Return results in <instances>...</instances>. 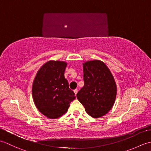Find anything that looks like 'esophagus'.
<instances>
[{
  "label": "esophagus",
  "mask_w": 151,
  "mask_h": 151,
  "mask_svg": "<svg viewBox=\"0 0 151 151\" xmlns=\"http://www.w3.org/2000/svg\"><path fill=\"white\" fill-rule=\"evenodd\" d=\"M74 93H75V95L77 94V93H78V89H75V90H74Z\"/></svg>",
  "instance_id": "esophagus-1"
}]
</instances>
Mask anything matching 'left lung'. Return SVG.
<instances>
[{
    "label": "left lung",
    "instance_id": "8db88e82",
    "mask_svg": "<svg viewBox=\"0 0 151 151\" xmlns=\"http://www.w3.org/2000/svg\"><path fill=\"white\" fill-rule=\"evenodd\" d=\"M84 86L77 95L78 100L91 117L99 118L113 107L117 86L110 69L100 60L83 63Z\"/></svg>",
    "mask_w": 151,
    "mask_h": 151
}]
</instances>
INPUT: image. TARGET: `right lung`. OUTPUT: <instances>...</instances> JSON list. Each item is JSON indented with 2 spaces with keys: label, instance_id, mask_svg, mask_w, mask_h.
<instances>
[{
  "label": "right lung",
  "instance_id": "add662e5",
  "mask_svg": "<svg viewBox=\"0 0 151 151\" xmlns=\"http://www.w3.org/2000/svg\"><path fill=\"white\" fill-rule=\"evenodd\" d=\"M67 63L49 61L36 74L32 85V97L36 108L50 119L62 116L76 98L64 76Z\"/></svg>",
  "mask_w": 151,
  "mask_h": 151
}]
</instances>
